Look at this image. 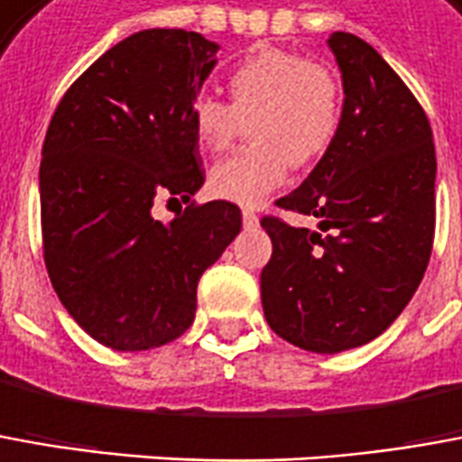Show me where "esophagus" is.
<instances>
[{
  "mask_svg": "<svg viewBox=\"0 0 462 462\" xmlns=\"http://www.w3.org/2000/svg\"><path fill=\"white\" fill-rule=\"evenodd\" d=\"M242 225H245V227H257V225H260V217H257L254 212H250V209H245V212H242Z\"/></svg>",
  "mask_w": 462,
  "mask_h": 462,
  "instance_id": "obj_1",
  "label": "esophagus"
}]
</instances>
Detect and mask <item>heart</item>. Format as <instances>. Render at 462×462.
I'll list each match as a JSON object with an SVG mask.
<instances>
[{
	"instance_id": "heart-1",
	"label": "heart",
	"mask_w": 462,
	"mask_h": 462,
	"mask_svg": "<svg viewBox=\"0 0 462 462\" xmlns=\"http://www.w3.org/2000/svg\"><path fill=\"white\" fill-rule=\"evenodd\" d=\"M230 105L195 97L189 125L198 144L220 154L250 125L253 147L222 160L209 172V189L240 208H260L287 182L290 167L312 164L330 150L340 130L343 92L330 67L285 50H260L227 77Z\"/></svg>"
}]
</instances>
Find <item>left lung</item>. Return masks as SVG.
Segmentation results:
<instances>
[{"instance_id":"obj_1","label":"left lung","mask_w":462,"mask_h":462,"mask_svg":"<svg viewBox=\"0 0 462 462\" xmlns=\"http://www.w3.org/2000/svg\"><path fill=\"white\" fill-rule=\"evenodd\" d=\"M340 130L308 180L277 199L318 230L264 217L267 325L310 353H343L388 330L420 285L435 232V144L408 87L367 42L332 32Z\"/></svg>"}]
</instances>
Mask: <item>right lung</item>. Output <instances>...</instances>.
<instances>
[{
	"instance_id": "add662e5",
	"label": "right lung",
	"mask_w": 462,
	"mask_h": 462,
	"mask_svg": "<svg viewBox=\"0 0 462 462\" xmlns=\"http://www.w3.org/2000/svg\"><path fill=\"white\" fill-rule=\"evenodd\" d=\"M217 42L142 29L74 82L42 147L44 263L67 312L112 350H152L195 320L198 282L242 230L212 199L157 220V195L205 185L189 107L217 64Z\"/></svg>"
}]
</instances>
